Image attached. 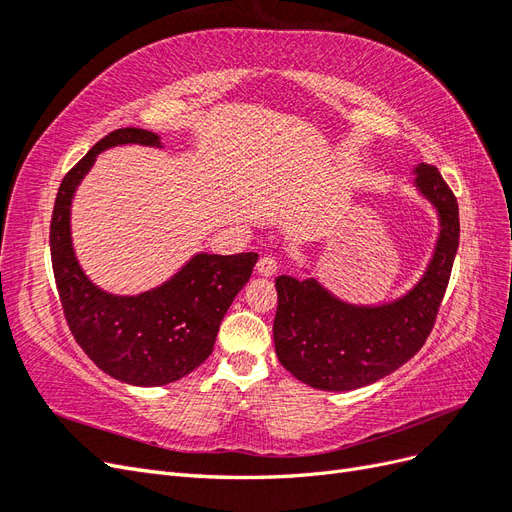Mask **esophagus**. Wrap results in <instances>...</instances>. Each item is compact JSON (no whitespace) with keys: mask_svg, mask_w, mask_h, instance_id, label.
Segmentation results:
<instances>
[{"mask_svg":"<svg viewBox=\"0 0 512 512\" xmlns=\"http://www.w3.org/2000/svg\"><path fill=\"white\" fill-rule=\"evenodd\" d=\"M256 273L262 277H271L277 273V262L273 258H260L258 265H256Z\"/></svg>","mask_w":512,"mask_h":512,"instance_id":"1","label":"esophagus"}]
</instances>
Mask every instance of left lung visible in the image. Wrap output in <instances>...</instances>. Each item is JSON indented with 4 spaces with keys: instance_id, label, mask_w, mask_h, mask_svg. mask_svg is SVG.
Masks as SVG:
<instances>
[{
    "instance_id": "obj_1",
    "label": "left lung",
    "mask_w": 512,
    "mask_h": 512,
    "mask_svg": "<svg viewBox=\"0 0 512 512\" xmlns=\"http://www.w3.org/2000/svg\"><path fill=\"white\" fill-rule=\"evenodd\" d=\"M414 188L438 215V239L418 282L395 299L352 303L301 262L303 280H275V354L290 374L320 391L344 393L393 374L423 348L459 247V207L436 166H414Z\"/></svg>"
}]
</instances>
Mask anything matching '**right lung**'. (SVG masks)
I'll use <instances>...</instances> for the list:
<instances>
[{"label":"right lung","mask_w":512,"mask_h":512,"mask_svg":"<svg viewBox=\"0 0 512 512\" xmlns=\"http://www.w3.org/2000/svg\"><path fill=\"white\" fill-rule=\"evenodd\" d=\"M141 145L164 149L160 134L121 128L104 136L59 185L51 220V260L68 327L104 374L132 386H164L188 376L213 350L220 324L250 282L258 254L198 252L166 282L138 294L100 288L72 243V200L100 153Z\"/></svg>","instance_id":"right-lung-1"}]
</instances>
